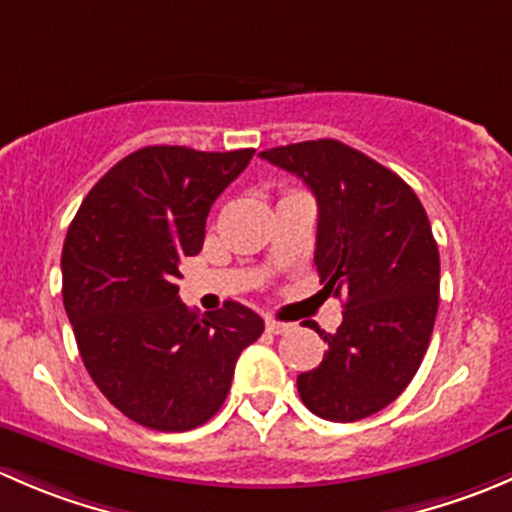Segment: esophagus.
Wrapping results in <instances>:
<instances>
[{
	"mask_svg": "<svg viewBox=\"0 0 512 512\" xmlns=\"http://www.w3.org/2000/svg\"><path fill=\"white\" fill-rule=\"evenodd\" d=\"M289 329H292V324L277 322V319H267V332H272V334H285V332H289Z\"/></svg>",
	"mask_w": 512,
	"mask_h": 512,
	"instance_id": "obj_1",
	"label": "esophagus"
}]
</instances>
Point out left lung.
Listing matches in <instances>:
<instances>
[{"instance_id": "left-lung-1", "label": "left lung", "mask_w": 512, "mask_h": 512, "mask_svg": "<svg viewBox=\"0 0 512 512\" xmlns=\"http://www.w3.org/2000/svg\"><path fill=\"white\" fill-rule=\"evenodd\" d=\"M317 198L314 265L322 292L344 297L322 364L297 376L304 406L327 421L386 409L416 376L438 312L441 260L414 190L334 138L262 151Z\"/></svg>"}]
</instances>
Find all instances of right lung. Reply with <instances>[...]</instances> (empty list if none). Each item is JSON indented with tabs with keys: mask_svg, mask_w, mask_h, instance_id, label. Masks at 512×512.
<instances>
[{
	"mask_svg": "<svg viewBox=\"0 0 512 512\" xmlns=\"http://www.w3.org/2000/svg\"><path fill=\"white\" fill-rule=\"evenodd\" d=\"M227 153L148 146L91 188L61 252L64 307L101 394L156 431H190L223 406L237 356L265 322L227 299L205 317L178 297L180 262L198 255L210 205L247 168Z\"/></svg>",
	"mask_w": 512,
	"mask_h": 512,
	"instance_id": "1",
	"label": "right lung"
}]
</instances>
